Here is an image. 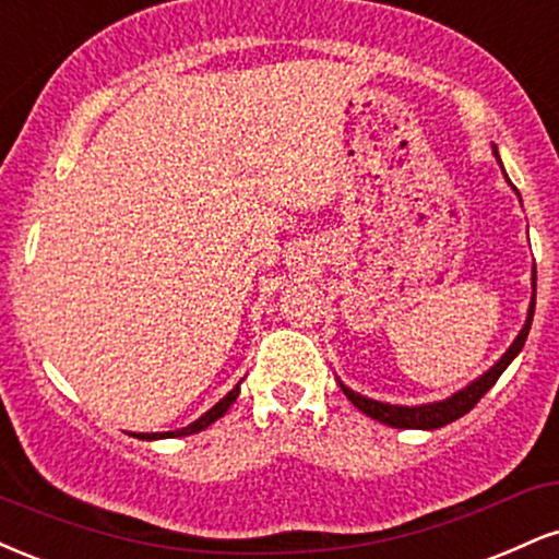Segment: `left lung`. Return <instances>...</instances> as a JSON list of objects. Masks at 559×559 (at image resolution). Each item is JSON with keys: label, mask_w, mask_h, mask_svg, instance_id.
Instances as JSON below:
<instances>
[{"label": "left lung", "mask_w": 559, "mask_h": 559, "mask_svg": "<svg viewBox=\"0 0 559 559\" xmlns=\"http://www.w3.org/2000/svg\"><path fill=\"white\" fill-rule=\"evenodd\" d=\"M495 156H497V162H500L497 146H495ZM515 193H518V188H515ZM531 287H534V295H531L526 324H523V330L518 332L513 345L508 347V353H504V356L497 360V364L491 366L487 373H481L476 382H471L468 386H463V390H457L452 397L439 400V403L413 405V408H408V405H390V403H379V400H369V397L358 395V392H353L350 386H345L343 382H340V386H343L347 400H350L358 411H364L366 416L373 418V421L392 426V429H439V426H448L452 421H457V418L465 416V413L474 408L478 400L487 395L491 386H495L497 379L502 377V371L513 364V358L523 350V345H526L531 321H534V308H536V266H534V274H531Z\"/></svg>", "instance_id": "1"}]
</instances>
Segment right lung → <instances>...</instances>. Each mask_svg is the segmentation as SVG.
I'll return each mask as SVG.
<instances>
[{"label": "right lung", "instance_id": "add662e5", "mask_svg": "<svg viewBox=\"0 0 559 559\" xmlns=\"http://www.w3.org/2000/svg\"><path fill=\"white\" fill-rule=\"evenodd\" d=\"M238 395H240V384H235L233 390H229L227 395L222 397L219 403H216L212 411L203 413V416L199 418V421H193V424L182 426V429H177V431H159V435H138V439H167V437H188V435H199V431L206 429V426H212V424L216 421V418L225 416V413L229 411V405H233L235 400H238Z\"/></svg>", "mask_w": 559, "mask_h": 559}]
</instances>
